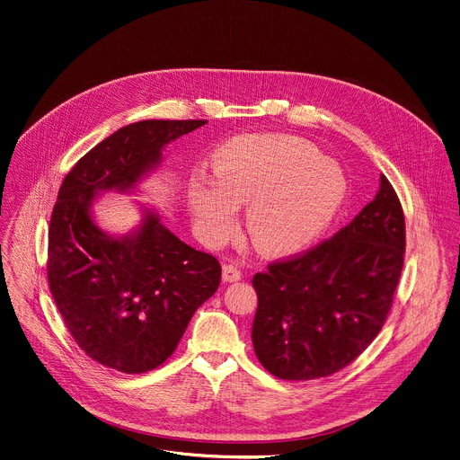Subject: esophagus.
I'll list each match as a JSON object with an SVG mask.
<instances>
[{
    "label": "esophagus",
    "mask_w": 460,
    "mask_h": 460,
    "mask_svg": "<svg viewBox=\"0 0 460 460\" xmlns=\"http://www.w3.org/2000/svg\"><path fill=\"white\" fill-rule=\"evenodd\" d=\"M242 279V273L236 266L233 264H226L224 270H222V280L224 282H238Z\"/></svg>",
    "instance_id": "obj_1"
}]
</instances>
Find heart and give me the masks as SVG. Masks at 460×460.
<instances>
[{
	"label": "heart",
	"mask_w": 460,
	"mask_h": 460,
	"mask_svg": "<svg viewBox=\"0 0 460 460\" xmlns=\"http://www.w3.org/2000/svg\"><path fill=\"white\" fill-rule=\"evenodd\" d=\"M215 178L194 174L187 204L199 234L222 243L233 231L236 206L247 204L245 227L268 254L296 251L333 220L346 196L342 169L320 158L305 140L247 135L224 144L213 160Z\"/></svg>",
	"instance_id": "obj_1"
}]
</instances>
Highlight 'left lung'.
Segmentation results:
<instances>
[{
	"label": "left lung",
	"mask_w": 460,
	"mask_h": 460,
	"mask_svg": "<svg viewBox=\"0 0 460 460\" xmlns=\"http://www.w3.org/2000/svg\"><path fill=\"white\" fill-rule=\"evenodd\" d=\"M404 247L399 196L380 174L375 199L333 238L252 277L260 364L284 380H313L353 362L382 330Z\"/></svg>",
	"instance_id": "obj_1"
}]
</instances>
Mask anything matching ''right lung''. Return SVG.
<instances>
[{"mask_svg":"<svg viewBox=\"0 0 460 460\" xmlns=\"http://www.w3.org/2000/svg\"><path fill=\"white\" fill-rule=\"evenodd\" d=\"M206 119H144L91 149L65 176L49 227L47 277L58 311L78 346L121 373L164 364L189 320L220 286L222 268L171 233L142 206L123 234L94 218L102 192H137L160 165L162 151Z\"/></svg>","mask_w":460,"mask_h":460,"instance_id":"right-lung-1","label":"right lung"}]
</instances>
